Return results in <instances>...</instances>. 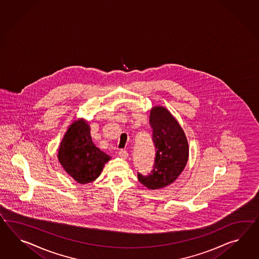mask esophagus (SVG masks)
<instances>
[{
  "instance_id": "obj_1",
  "label": "esophagus",
  "mask_w": 259,
  "mask_h": 259,
  "mask_svg": "<svg viewBox=\"0 0 259 259\" xmlns=\"http://www.w3.org/2000/svg\"><path fill=\"white\" fill-rule=\"evenodd\" d=\"M119 156L121 159H127L128 158V152L125 150H120L119 151Z\"/></svg>"
}]
</instances>
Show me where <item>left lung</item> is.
Returning a JSON list of instances; mask_svg holds the SVG:
<instances>
[{"mask_svg":"<svg viewBox=\"0 0 259 259\" xmlns=\"http://www.w3.org/2000/svg\"><path fill=\"white\" fill-rule=\"evenodd\" d=\"M150 124L156 151L154 164L149 175L138 173V178L149 189H162L182 174L189 157V146L183 128L165 107H152Z\"/></svg>","mask_w":259,"mask_h":259,"instance_id":"obj_1","label":"left lung"}]
</instances>
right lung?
Here are the masks:
<instances>
[{
  "label": "right lung",
  "instance_id": "obj_1",
  "mask_svg": "<svg viewBox=\"0 0 259 259\" xmlns=\"http://www.w3.org/2000/svg\"><path fill=\"white\" fill-rule=\"evenodd\" d=\"M58 160L65 172L78 183L94 182L110 156L94 144L87 121L75 120L59 147Z\"/></svg>",
  "mask_w": 259,
  "mask_h": 259
}]
</instances>
